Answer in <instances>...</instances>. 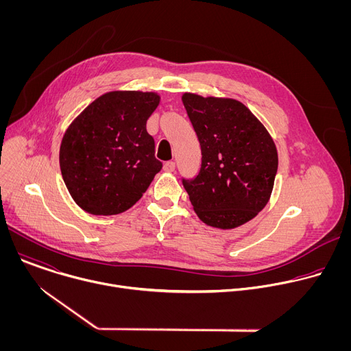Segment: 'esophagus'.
Returning <instances> with one entry per match:
<instances>
[{"instance_id":"1","label":"esophagus","mask_w":351,"mask_h":351,"mask_svg":"<svg viewBox=\"0 0 351 351\" xmlns=\"http://www.w3.org/2000/svg\"><path fill=\"white\" fill-rule=\"evenodd\" d=\"M164 171L165 172H175V162L173 161H168L164 164Z\"/></svg>"}]
</instances>
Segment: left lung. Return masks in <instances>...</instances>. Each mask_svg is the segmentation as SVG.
Here are the masks:
<instances>
[{
    "instance_id": "8db88e82",
    "label": "left lung",
    "mask_w": 351,
    "mask_h": 351,
    "mask_svg": "<svg viewBox=\"0 0 351 351\" xmlns=\"http://www.w3.org/2000/svg\"><path fill=\"white\" fill-rule=\"evenodd\" d=\"M202 147V168L182 179L190 203L208 226L233 229L269 202L278 171L276 145L265 126L233 98L182 95Z\"/></svg>"
}]
</instances>
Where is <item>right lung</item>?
<instances>
[{
    "instance_id": "1",
    "label": "right lung",
    "mask_w": 351,
    "mask_h": 351,
    "mask_svg": "<svg viewBox=\"0 0 351 351\" xmlns=\"http://www.w3.org/2000/svg\"><path fill=\"white\" fill-rule=\"evenodd\" d=\"M160 104L149 91L99 95L66 129L60 167L76 204L93 215H117L141 198L162 162L145 129Z\"/></svg>"
}]
</instances>
